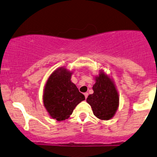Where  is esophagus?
I'll list each match as a JSON object with an SVG mask.
<instances>
[{"label": "esophagus", "mask_w": 157, "mask_h": 157, "mask_svg": "<svg viewBox=\"0 0 157 157\" xmlns=\"http://www.w3.org/2000/svg\"><path fill=\"white\" fill-rule=\"evenodd\" d=\"M84 96H85V97H86V99H87L88 96H89V93H87V92L84 93Z\"/></svg>", "instance_id": "1"}]
</instances>
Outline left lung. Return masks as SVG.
Here are the masks:
<instances>
[{
  "label": "left lung",
  "instance_id": "left-lung-1",
  "mask_svg": "<svg viewBox=\"0 0 157 157\" xmlns=\"http://www.w3.org/2000/svg\"><path fill=\"white\" fill-rule=\"evenodd\" d=\"M95 80L96 82L92 88L94 93L89 95L86 101L97 118L110 120L117 110L118 93L113 81L102 71L95 77Z\"/></svg>",
  "mask_w": 157,
  "mask_h": 157
}]
</instances>
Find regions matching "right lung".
Returning <instances> with one entry per match:
<instances>
[{
    "mask_svg": "<svg viewBox=\"0 0 157 157\" xmlns=\"http://www.w3.org/2000/svg\"><path fill=\"white\" fill-rule=\"evenodd\" d=\"M71 72L65 68L55 70L48 77L44 94V104L50 116L57 121L68 119L75 107L85 100L71 81Z\"/></svg>",
    "mask_w": 157,
    "mask_h": 157,
    "instance_id": "obj_1",
    "label": "right lung"
}]
</instances>
